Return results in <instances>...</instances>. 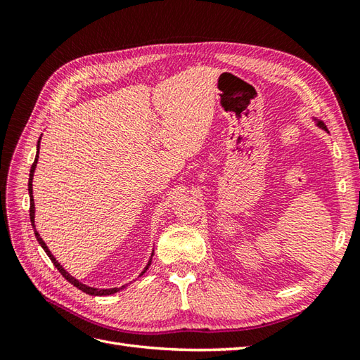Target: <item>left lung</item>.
Returning a JSON list of instances; mask_svg holds the SVG:
<instances>
[{
	"instance_id": "left-lung-1",
	"label": "left lung",
	"mask_w": 360,
	"mask_h": 360,
	"mask_svg": "<svg viewBox=\"0 0 360 360\" xmlns=\"http://www.w3.org/2000/svg\"><path fill=\"white\" fill-rule=\"evenodd\" d=\"M319 125H320V127H323V124H322V122H319ZM323 128H325V127H323Z\"/></svg>"
}]
</instances>
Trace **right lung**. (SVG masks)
<instances>
[{
  "label": "right lung",
  "mask_w": 360,
  "mask_h": 360,
  "mask_svg": "<svg viewBox=\"0 0 360 360\" xmlns=\"http://www.w3.org/2000/svg\"><path fill=\"white\" fill-rule=\"evenodd\" d=\"M38 145H40V141H38ZM37 145V147H38ZM37 160H38V151H37V158H35V160H34V164H32V167H30V173H29V195H30V209H29V217H30V223H32V226H34V215H35V204H34V196H32V179H34V172H35V167H37ZM34 232H35V236H37V241L40 243V246L44 249V252L46 254H48V257L51 258V262L53 263V266L57 267L58 269V272L63 275V277L71 283V285H74L75 288H79L80 290H83V292H86V294H91V295H110V294H114V292H117V288H112V289H94V288H89V286H86V285H83V283H80V281H77L75 280L74 277H71L70 274H68L62 266H60V263L57 262L56 259V257H53L51 252H49V249H48V246H46L44 244V241L41 240V236H40V233H38L37 231H35V226H34ZM150 263H151V259L148 262V264H147V267H145V271L148 269V266H150ZM143 271V272H145ZM142 272V274H143ZM141 274V275H142Z\"/></svg>",
  "instance_id": "right-lung-1"
}]
</instances>
